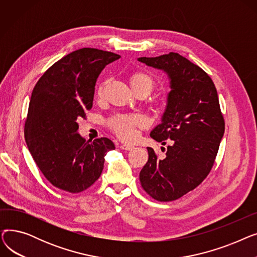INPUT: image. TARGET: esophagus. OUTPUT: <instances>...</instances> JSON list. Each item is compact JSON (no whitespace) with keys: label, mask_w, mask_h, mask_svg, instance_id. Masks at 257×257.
I'll use <instances>...</instances> for the list:
<instances>
[{"label":"esophagus","mask_w":257,"mask_h":257,"mask_svg":"<svg viewBox=\"0 0 257 257\" xmlns=\"http://www.w3.org/2000/svg\"><path fill=\"white\" fill-rule=\"evenodd\" d=\"M119 148L121 150H125V151H131L134 149V147L130 146V145H120Z\"/></svg>","instance_id":"esophagus-1"}]
</instances>
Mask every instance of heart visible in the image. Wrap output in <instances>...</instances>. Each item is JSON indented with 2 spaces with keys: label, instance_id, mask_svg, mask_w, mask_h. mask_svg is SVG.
I'll list each match as a JSON object with an SVG mask.
<instances>
[{
  "label": "heart",
  "instance_id": "obj_1",
  "mask_svg": "<svg viewBox=\"0 0 257 257\" xmlns=\"http://www.w3.org/2000/svg\"><path fill=\"white\" fill-rule=\"evenodd\" d=\"M108 81L105 80L98 86V94L102 96ZM130 85L134 91L143 90L147 94L154 87V80L150 74L143 71L134 72L130 77ZM146 118L141 113L117 114L108 120V126L116 137L124 141H133L138 137V129L145 127Z\"/></svg>",
  "mask_w": 257,
  "mask_h": 257
}]
</instances>
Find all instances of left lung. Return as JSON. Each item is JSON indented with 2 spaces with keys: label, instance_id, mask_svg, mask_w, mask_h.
<instances>
[{
  "label": "left lung",
  "instance_id": "left-lung-1",
  "mask_svg": "<svg viewBox=\"0 0 257 257\" xmlns=\"http://www.w3.org/2000/svg\"><path fill=\"white\" fill-rule=\"evenodd\" d=\"M141 62L164 70L171 79V91L161 124L150 137L168 146L159 159L147 148L149 159L140 173L145 192L160 202L181 198L203 182L210 173L225 131L217 88L200 66L178 53L141 57Z\"/></svg>",
  "mask_w": 257,
  "mask_h": 257
}]
</instances>
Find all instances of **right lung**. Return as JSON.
<instances>
[{
	"mask_svg": "<svg viewBox=\"0 0 257 257\" xmlns=\"http://www.w3.org/2000/svg\"><path fill=\"white\" fill-rule=\"evenodd\" d=\"M119 57L99 49H79L50 66L33 88L25 140L46 179L62 191L87 190L101 176L106 153L115 149L107 138H81L77 118L85 117L91 108L102 70Z\"/></svg>",
	"mask_w": 257,
	"mask_h": 257,
	"instance_id": "right-lung-1",
	"label": "right lung"
}]
</instances>
